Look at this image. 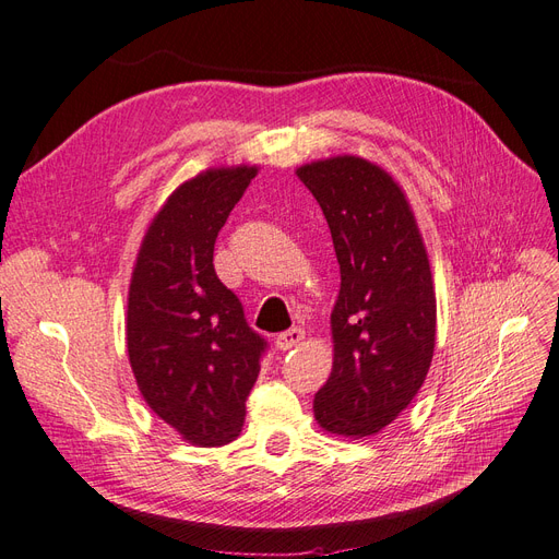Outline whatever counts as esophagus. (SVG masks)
Masks as SVG:
<instances>
[{"mask_svg": "<svg viewBox=\"0 0 559 559\" xmlns=\"http://www.w3.org/2000/svg\"><path fill=\"white\" fill-rule=\"evenodd\" d=\"M301 341H304V330L293 328V330H287V332L276 336V348L278 350H290V348H297Z\"/></svg>", "mask_w": 559, "mask_h": 559, "instance_id": "esophagus-1", "label": "esophagus"}]
</instances>
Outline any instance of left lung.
<instances>
[{
    "label": "left lung",
    "instance_id": "1",
    "mask_svg": "<svg viewBox=\"0 0 559 559\" xmlns=\"http://www.w3.org/2000/svg\"><path fill=\"white\" fill-rule=\"evenodd\" d=\"M297 176L325 213L341 269L334 362L313 413L330 435L371 437L416 397L435 355L427 250L406 194L373 162L338 155Z\"/></svg>",
    "mask_w": 559,
    "mask_h": 559
}]
</instances>
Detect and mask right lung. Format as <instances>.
Masks as SVG:
<instances>
[{"instance_id": "add662e5", "label": "right lung", "mask_w": 559, "mask_h": 559, "mask_svg": "<svg viewBox=\"0 0 559 559\" xmlns=\"http://www.w3.org/2000/svg\"><path fill=\"white\" fill-rule=\"evenodd\" d=\"M258 167L206 169L178 186L141 241L128 353L146 404L192 445L239 437L266 341L213 269V246Z\"/></svg>"}]
</instances>
